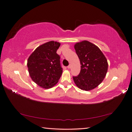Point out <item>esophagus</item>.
Listing matches in <instances>:
<instances>
[{
  "label": "esophagus",
  "instance_id": "34e87169",
  "mask_svg": "<svg viewBox=\"0 0 132 132\" xmlns=\"http://www.w3.org/2000/svg\"><path fill=\"white\" fill-rule=\"evenodd\" d=\"M71 67V65H69L68 67H67V68H68V69H70Z\"/></svg>",
  "mask_w": 132,
  "mask_h": 132
}]
</instances>
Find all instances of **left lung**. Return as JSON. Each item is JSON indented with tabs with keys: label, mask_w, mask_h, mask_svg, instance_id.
<instances>
[{
	"label": "left lung",
	"mask_w": 132,
	"mask_h": 132,
	"mask_svg": "<svg viewBox=\"0 0 132 132\" xmlns=\"http://www.w3.org/2000/svg\"><path fill=\"white\" fill-rule=\"evenodd\" d=\"M74 48L81 65L80 73L73 76L75 83L83 90L95 88L103 81L108 71L105 56L98 46L87 41L76 43Z\"/></svg>",
	"instance_id": "obj_1"
}]
</instances>
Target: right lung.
I'll return each mask as SVG.
<instances>
[{"mask_svg":"<svg viewBox=\"0 0 132 132\" xmlns=\"http://www.w3.org/2000/svg\"><path fill=\"white\" fill-rule=\"evenodd\" d=\"M60 46L57 42H48L36 48L27 60L30 76L41 87L52 88L61 76L60 57L56 53Z\"/></svg>","mask_w":132,"mask_h":132,"instance_id":"add662e5","label":"right lung"}]
</instances>
